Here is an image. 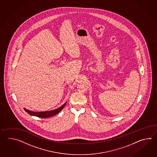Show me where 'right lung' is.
Returning a JSON list of instances; mask_svg holds the SVG:
<instances>
[{
    "label": "right lung",
    "mask_w": 157,
    "mask_h": 157,
    "mask_svg": "<svg viewBox=\"0 0 157 157\" xmlns=\"http://www.w3.org/2000/svg\"><path fill=\"white\" fill-rule=\"evenodd\" d=\"M66 104H64L62 106L59 107V108H57L55 110H50V111H47V112H33L31 110H27L26 109L24 108V110L27 113L29 114L31 116H36V117H40V118H48V117H52L53 116H54L56 114L58 113L59 112H60L61 110L63 109L64 107L65 106Z\"/></svg>",
    "instance_id": "right-lung-1"
}]
</instances>
